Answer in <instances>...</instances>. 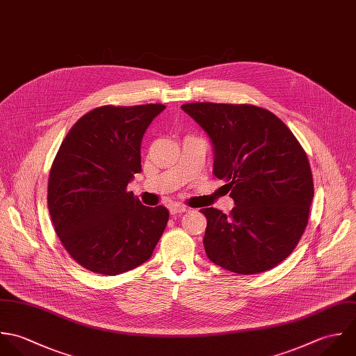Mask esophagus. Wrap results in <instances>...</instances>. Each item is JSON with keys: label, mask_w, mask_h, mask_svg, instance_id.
I'll list each match as a JSON object with an SVG mask.
<instances>
[{"label": "esophagus", "mask_w": 356, "mask_h": 356, "mask_svg": "<svg viewBox=\"0 0 356 356\" xmlns=\"http://www.w3.org/2000/svg\"><path fill=\"white\" fill-rule=\"evenodd\" d=\"M187 211H188V208L184 207V205H180V204H173V205H170V208H169L170 214L184 213V212H187Z\"/></svg>", "instance_id": "obj_1"}]
</instances>
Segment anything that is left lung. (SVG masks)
<instances>
[{
    "label": "left lung",
    "instance_id": "1",
    "mask_svg": "<svg viewBox=\"0 0 356 356\" xmlns=\"http://www.w3.org/2000/svg\"><path fill=\"white\" fill-rule=\"evenodd\" d=\"M213 143V173L235 208H205L204 246L214 264L236 274L268 271L294 250L308 224L314 180L305 151L271 111L253 104L187 103Z\"/></svg>",
    "mask_w": 356,
    "mask_h": 356
}]
</instances>
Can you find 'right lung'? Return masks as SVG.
Here are the masks:
<instances>
[{"label":"right lung","mask_w":356,"mask_h":356,"mask_svg":"<svg viewBox=\"0 0 356 356\" xmlns=\"http://www.w3.org/2000/svg\"><path fill=\"white\" fill-rule=\"evenodd\" d=\"M163 104L102 106L82 115L54 159L48 209L55 231L83 268L118 275L147 261L169 212L148 208L128 191L142 172L140 144Z\"/></svg>","instance_id":"1"}]
</instances>
